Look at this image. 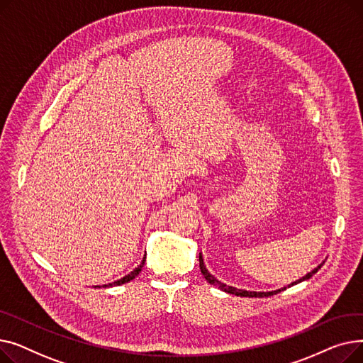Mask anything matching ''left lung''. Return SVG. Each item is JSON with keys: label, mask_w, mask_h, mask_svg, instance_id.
<instances>
[{"label": "left lung", "mask_w": 363, "mask_h": 363, "mask_svg": "<svg viewBox=\"0 0 363 363\" xmlns=\"http://www.w3.org/2000/svg\"><path fill=\"white\" fill-rule=\"evenodd\" d=\"M199 260H200V271H201V274H203V277L206 278V281L208 282V284H212V285H216V287H219L222 291H225V293H230V294H235V296H241V297H269V296H274V294H278L279 291H282V290H285L287 287H284V289H281V290H277V291H268V293H263V291H245V290H240V289H234V287H231V285H225V284H222V282H219L213 275H211L208 274V271L206 269V266H204V263H203V257H201V255H200V257H199ZM322 264L323 263H320L318 268H315L312 272H309L306 277H303V278H300V279H297V281H294V282H291L289 287H291V285H296V284H298V282H301V281H304V279H309V278H312L320 268H322Z\"/></svg>", "instance_id": "1"}]
</instances>
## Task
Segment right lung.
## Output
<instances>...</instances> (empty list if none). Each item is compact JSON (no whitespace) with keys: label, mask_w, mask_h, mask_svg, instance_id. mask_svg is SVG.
Wrapping results in <instances>:
<instances>
[{"label":"right lung","mask_w":363,"mask_h":363,"mask_svg":"<svg viewBox=\"0 0 363 363\" xmlns=\"http://www.w3.org/2000/svg\"><path fill=\"white\" fill-rule=\"evenodd\" d=\"M144 262H145V257L143 259V262H141V264L138 266V268H135V269H133L130 274H128L126 277H123L122 279H119V281H114V282H111V284H108V285H104V287H113V285H121V284H125V282H129L130 279H133V278H135L140 272H141V268H143V266H144Z\"/></svg>","instance_id":"add662e5"}]
</instances>
